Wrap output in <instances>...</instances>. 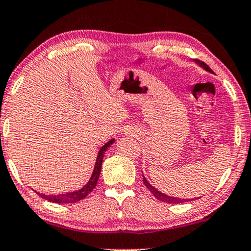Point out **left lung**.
<instances>
[{
	"mask_svg": "<svg viewBox=\"0 0 251 251\" xmlns=\"http://www.w3.org/2000/svg\"><path fill=\"white\" fill-rule=\"evenodd\" d=\"M196 63H198L199 65H201L202 67H204V69H205V71H207V72H210V73H213V71H212V69L207 66V65L205 64V63H203V61H200V60H195ZM144 177V184H145V186L148 188V190L151 192V194L155 196V198L157 199V200H159V201H161V202H166V203H169V204H178V203H184V202H188V201H191V200H184V199H177V198H173V196H168V195H166V194H164V193H160L159 191H157L156 188H153L152 186H151V184H149L148 182H147V179L145 178V176H142Z\"/></svg>",
	"mask_w": 251,
	"mask_h": 251,
	"instance_id": "8db88e82",
	"label": "left lung"
}]
</instances>
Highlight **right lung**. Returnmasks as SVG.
Masks as SVG:
<instances>
[{
    "mask_svg": "<svg viewBox=\"0 0 251 251\" xmlns=\"http://www.w3.org/2000/svg\"><path fill=\"white\" fill-rule=\"evenodd\" d=\"M114 139L110 140L107 144H105L103 147L100 149L98 158H96V163H95V167L93 171V174H92L91 179L88 180V183L80 190L76 191V192H72V193H66V194H59V195H45V194H40V193H37L40 198L47 200L49 202H53V203H61V204H67V203H76L80 201V200L85 199L86 196L90 194V193L94 190L96 184H98L99 177H100V173H101V167H102V161H103V156L105 150L110 147L111 145L113 144Z\"/></svg>",
    "mask_w": 251,
    "mask_h": 251,
    "instance_id": "1",
    "label": "right lung"
}]
</instances>
